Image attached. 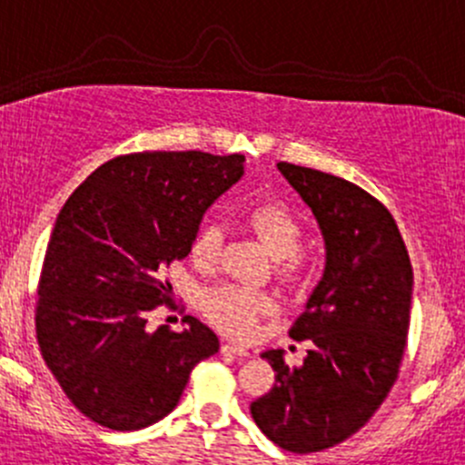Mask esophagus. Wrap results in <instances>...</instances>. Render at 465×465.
Returning <instances> with one entry per match:
<instances>
[{
    "label": "esophagus",
    "instance_id": "esophagus-1",
    "mask_svg": "<svg viewBox=\"0 0 465 465\" xmlns=\"http://www.w3.org/2000/svg\"><path fill=\"white\" fill-rule=\"evenodd\" d=\"M224 354H233V357H250V350L242 345H236V342H224L223 345Z\"/></svg>",
    "mask_w": 465,
    "mask_h": 465
}]
</instances>
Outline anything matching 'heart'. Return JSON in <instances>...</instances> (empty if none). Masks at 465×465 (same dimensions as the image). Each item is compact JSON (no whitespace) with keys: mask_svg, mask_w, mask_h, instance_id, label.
<instances>
[{"mask_svg":"<svg viewBox=\"0 0 465 465\" xmlns=\"http://www.w3.org/2000/svg\"><path fill=\"white\" fill-rule=\"evenodd\" d=\"M247 224L259 236L265 250L277 259L279 272L286 279H297L304 272L300 250L302 245V224L297 215L282 202H261L247 211ZM224 233L223 227L215 223L204 224L197 229L193 238L191 254L200 265H211L218 261L223 250ZM202 309L206 318L229 336L245 338L254 331V322L261 313L270 309V300L261 292L247 286H227L211 288L202 297Z\"/></svg>","mask_w":465,"mask_h":465,"instance_id":"1","label":"heart"}]
</instances>
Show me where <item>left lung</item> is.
<instances>
[{
    "label": "left lung",
    "instance_id": "1",
    "mask_svg": "<svg viewBox=\"0 0 465 465\" xmlns=\"http://www.w3.org/2000/svg\"><path fill=\"white\" fill-rule=\"evenodd\" d=\"M318 220L324 272L291 327L309 341L300 368L268 350L274 386L250 407L288 452L333 448L361 430L395 384L411 318L413 270L393 215L363 188L320 170L277 163Z\"/></svg>",
    "mask_w": 465,
    "mask_h": 465
}]
</instances>
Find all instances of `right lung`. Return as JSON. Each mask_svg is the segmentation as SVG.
Returning <instances> with one entry per match:
<instances>
[{
  "label": "right lung",
  "instance_id": "obj_1",
  "mask_svg": "<svg viewBox=\"0 0 465 465\" xmlns=\"http://www.w3.org/2000/svg\"><path fill=\"white\" fill-rule=\"evenodd\" d=\"M245 156L138 152L99 165L58 213L45 252L35 333L70 402L97 425L143 430L177 407L193 368L220 350L206 324L147 329L206 209Z\"/></svg>",
  "mask_w": 465,
  "mask_h": 465
}]
</instances>
